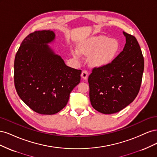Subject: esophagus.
Listing matches in <instances>:
<instances>
[{
  "label": "esophagus",
  "instance_id": "esophagus-1",
  "mask_svg": "<svg viewBox=\"0 0 157 157\" xmlns=\"http://www.w3.org/2000/svg\"><path fill=\"white\" fill-rule=\"evenodd\" d=\"M88 71L86 70H83L82 71V73H81V77L84 79V80H87L88 78Z\"/></svg>",
  "mask_w": 157,
  "mask_h": 157
}]
</instances>
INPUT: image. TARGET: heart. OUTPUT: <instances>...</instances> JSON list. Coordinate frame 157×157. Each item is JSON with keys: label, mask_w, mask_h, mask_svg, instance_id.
Segmentation results:
<instances>
[{"label": "heart", "mask_w": 157, "mask_h": 157, "mask_svg": "<svg viewBox=\"0 0 157 157\" xmlns=\"http://www.w3.org/2000/svg\"><path fill=\"white\" fill-rule=\"evenodd\" d=\"M118 42L114 39L105 36H98L91 38L78 47L79 51L84 55H90V61L96 66H105L111 63L115 58L119 50ZM73 56L75 58H80L78 52L74 50Z\"/></svg>", "instance_id": "obj_1"}]
</instances>
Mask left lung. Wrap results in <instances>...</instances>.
<instances>
[{
    "instance_id": "left-lung-1",
    "label": "left lung",
    "mask_w": 157,
    "mask_h": 157,
    "mask_svg": "<svg viewBox=\"0 0 157 157\" xmlns=\"http://www.w3.org/2000/svg\"><path fill=\"white\" fill-rule=\"evenodd\" d=\"M126 44L111 63L94 67L88 77L92 107L103 114H113L129 105L138 94L144 59L136 37L123 32Z\"/></svg>"
}]
</instances>
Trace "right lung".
I'll return each instance as SVG.
<instances>
[{
    "label": "right lung",
    "instance_id": "right-lung-1",
    "mask_svg": "<svg viewBox=\"0 0 157 157\" xmlns=\"http://www.w3.org/2000/svg\"><path fill=\"white\" fill-rule=\"evenodd\" d=\"M55 39L50 30L25 38L14 60V84L18 96L33 111L54 115L63 109L80 81L82 71L66 65L48 45Z\"/></svg>",
    "mask_w": 157,
    "mask_h": 157
}]
</instances>
